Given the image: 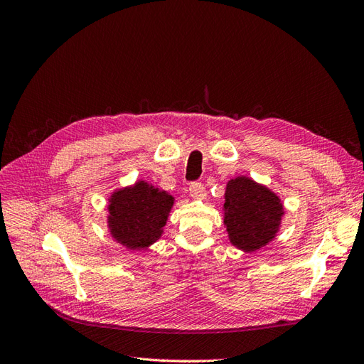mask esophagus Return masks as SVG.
<instances>
[{
  "label": "esophagus",
  "instance_id": "esophagus-1",
  "mask_svg": "<svg viewBox=\"0 0 364 364\" xmlns=\"http://www.w3.org/2000/svg\"><path fill=\"white\" fill-rule=\"evenodd\" d=\"M190 196L193 199H203L206 196L205 193V186L202 182H191L190 183Z\"/></svg>",
  "mask_w": 364,
  "mask_h": 364
}]
</instances>
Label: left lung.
Listing matches in <instances>:
<instances>
[{
	"mask_svg": "<svg viewBox=\"0 0 364 364\" xmlns=\"http://www.w3.org/2000/svg\"><path fill=\"white\" fill-rule=\"evenodd\" d=\"M225 225L230 243L253 252L277 235L284 208L277 194L247 178L229 181L225 194Z\"/></svg>",
	"mask_w": 364,
	"mask_h": 364,
	"instance_id": "1",
	"label": "left lung"
}]
</instances>
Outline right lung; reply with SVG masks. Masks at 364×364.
I'll return each instance as SVG.
<instances>
[{
    "mask_svg": "<svg viewBox=\"0 0 364 364\" xmlns=\"http://www.w3.org/2000/svg\"><path fill=\"white\" fill-rule=\"evenodd\" d=\"M173 206V196L147 182L119 190L109 205V229L129 249H144L159 240Z\"/></svg>",
    "mask_w": 364,
    "mask_h": 364,
    "instance_id": "1",
    "label": "right lung"
}]
</instances>
